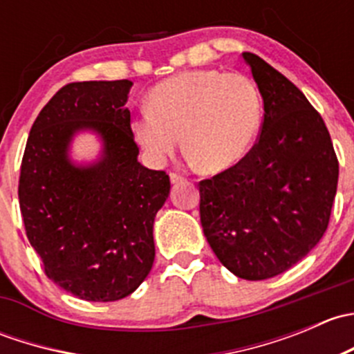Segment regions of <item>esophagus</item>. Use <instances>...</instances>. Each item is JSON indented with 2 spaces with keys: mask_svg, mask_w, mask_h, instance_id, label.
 <instances>
[{
  "mask_svg": "<svg viewBox=\"0 0 354 354\" xmlns=\"http://www.w3.org/2000/svg\"><path fill=\"white\" fill-rule=\"evenodd\" d=\"M169 180H171V183L176 185V183H181V181H185V178L178 173H169Z\"/></svg>",
  "mask_w": 354,
  "mask_h": 354,
  "instance_id": "34e87169",
  "label": "esophagus"
}]
</instances>
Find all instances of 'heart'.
Masks as SVG:
<instances>
[{
  "label": "heart",
  "instance_id": "obj_1",
  "mask_svg": "<svg viewBox=\"0 0 354 354\" xmlns=\"http://www.w3.org/2000/svg\"><path fill=\"white\" fill-rule=\"evenodd\" d=\"M149 109L131 121L135 140L154 164L176 152L180 135L188 157L203 173H221L240 162L260 128L262 101L241 73L183 71L157 84Z\"/></svg>",
  "mask_w": 354,
  "mask_h": 354
}]
</instances>
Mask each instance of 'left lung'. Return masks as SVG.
<instances>
[{"label": "left lung", "mask_w": 354, "mask_h": 354, "mask_svg": "<svg viewBox=\"0 0 354 354\" xmlns=\"http://www.w3.org/2000/svg\"><path fill=\"white\" fill-rule=\"evenodd\" d=\"M263 101L252 151L198 183L200 223L219 262L234 276H279L329 226L339 162L322 116L283 73L243 53Z\"/></svg>", "instance_id": "obj_1"}]
</instances>
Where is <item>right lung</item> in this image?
I'll return each mask as SVG.
<instances>
[{
	"mask_svg": "<svg viewBox=\"0 0 354 354\" xmlns=\"http://www.w3.org/2000/svg\"><path fill=\"white\" fill-rule=\"evenodd\" d=\"M130 80L73 82L59 88L30 128L20 167L25 233L53 283L87 301L131 295L154 263V219L169 176L138 162L124 108ZM91 129L102 157L78 167L67 151Z\"/></svg>",
	"mask_w": 354,
	"mask_h": 354,
	"instance_id": "1",
	"label": "right lung"
}]
</instances>
